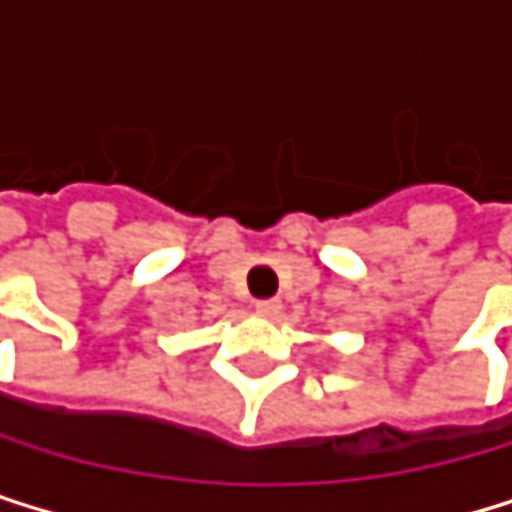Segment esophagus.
<instances>
[{
	"instance_id": "1",
	"label": "esophagus",
	"mask_w": 512,
	"mask_h": 512,
	"mask_svg": "<svg viewBox=\"0 0 512 512\" xmlns=\"http://www.w3.org/2000/svg\"><path fill=\"white\" fill-rule=\"evenodd\" d=\"M254 310H258L261 316H267V319H273V316H279V310H282V301H276V298H267V301H254Z\"/></svg>"
}]
</instances>
